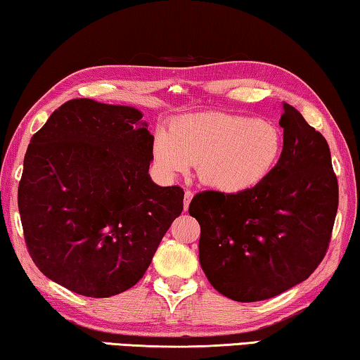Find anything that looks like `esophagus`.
<instances>
[{"mask_svg": "<svg viewBox=\"0 0 360 360\" xmlns=\"http://www.w3.org/2000/svg\"><path fill=\"white\" fill-rule=\"evenodd\" d=\"M192 197H193V192H192V191H186V192H184V210H186V211H187V208H188V203H191Z\"/></svg>", "mask_w": 360, "mask_h": 360, "instance_id": "1", "label": "esophagus"}]
</instances>
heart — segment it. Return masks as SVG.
Here are the masks:
<instances>
[{
    "label": "heart",
    "mask_w": 360,
    "mask_h": 360,
    "mask_svg": "<svg viewBox=\"0 0 360 360\" xmlns=\"http://www.w3.org/2000/svg\"><path fill=\"white\" fill-rule=\"evenodd\" d=\"M281 131L271 122L227 112L182 115L172 130L160 129L154 160L165 174L187 173L197 163L205 186L238 193L257 186L275 168Z\"/></svg>",
    "instance_id": "b5f03b06"
}]
</instances>
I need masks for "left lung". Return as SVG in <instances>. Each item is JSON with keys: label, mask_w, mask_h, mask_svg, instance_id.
Listing matches in <instances>:
<instances>
[{"label": "left lung", "mask_w": 360, "mask_h": 360, "mask_svg": "<svg viewBox=\"0 0 360 360\" xmlns=\"http://www.w3.org/2000/svg\"><path fill=\"white\" fill-rule=\"evenodd\" d=\"M283 152L248 191L195 195L200 265L212 288L236 302L266 300L302 283L330 243L338 181L326 138L284 103Z\"/></svg>", "instance_id": "8db88e82"}]
</instances>
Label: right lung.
Wrapping results in <instances>:
<instances>
[{"label": "right lung", "mask_w": 360, "mask_h": 360, "mask_svg": "<svg viewBox=\"0 0 360 360\" xmlns=\"http://www.w3.org/2000/svg\"><path fill=\"white\" fill-rule=\"evenodd\" d=\"M154 136L130 106L63 103L32 136L19 182L25 245L49 279L94 298L144 276L184 208L179 186L150 181Z\"/></svg>", "instance_id": "1"}]
</instances>
